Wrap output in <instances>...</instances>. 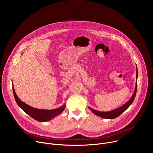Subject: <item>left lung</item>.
<instances>
[{
    "label": "left lung",
    "mask_w": 153,
    "mask_h": 153,
    "mask_svg": "<svg viewBox=\"0 0 153 153\" xmlns=\"http://www.w3.org/2000/svg\"><path fill=\"white\" fill-rule=\"evenodd\" d=\"M137 77H138V72H137V66H136V87H135L134 92L133 96H131V99L126 103H125L124 105H123L122 106H120L118 108L115 109V110H112V111H107V112L99 111L94 110V109H93V108H91L89 106H88V108L94 114H96V115H97L99 117H101L103 119H113L117 117L123 112H124L132 104L134 100V98H135L136 94V92H137Z\"/></svg>",
    "instance_id": "left-lung-1"
}]
</instances>
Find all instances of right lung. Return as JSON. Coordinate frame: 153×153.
<instances>
[{"label": "right lung", "instance_id": "1", "mask_svg": "<svg viewBox=\"0 0 153 153\" xmlns=\"http://www.w3.org/2000/svg\"><path fill=\"white\" fill-rule=\"evenodd\" d=\"M13 91L14 96L15 100L19 106L22 109V110L30 117L33 118L34 119L39 121V122H47L50 120L54 118L55 117L60 114L62 111L64 110L65 108V104H63L62 106L54 109V110H40V109H37L33 108L22 100L19 99L18 96H17L14 86H13Z\"/></svg>", "mask_w": 153, "mask_h": 153}]
</instances>
